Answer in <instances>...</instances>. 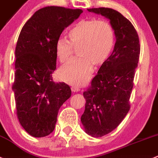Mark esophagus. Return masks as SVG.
Wrapping results in <instances>:
<instances>
[{
    "mask_svg": "<svg viewBox=\"0 0 158 158\" xmlns=\"http://www.w3.org/2000/svg\"><path fill=\"white\" fill-rule=\"evenodd\" d=\"M71 90L73 92H77V91H80V88H78L77 86H75V85H73V86L71 87Z\"/></svg>",
    "mask_w": 158,
    "mask_h": 158,
    "instance_id": "esophagus-1",
    "label": "esophagus"
}]
</instances>
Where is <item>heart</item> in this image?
<instances>
[{
  "instance_id": "1",
  "label": "heart",
  "mask_w": 158,
  "mask_h": 158,
  "mask_svg": "<svg viewBox=\"0 0 158 158\" xmlns=\"http://www.w3.org/2000/svg\"><path fill=\"white\" fill-rule=\"evenodd\" d=\"M70 41L64 38L56 43V54L61 63L70 59L73 48L77 49L79 58L72 60L60 68L61 80L76 85H82L89 79L93 64L102 65L109 58L115 43L113 27L106 20L82 19L68 31Z\"/></svg>"
}]
</instances>
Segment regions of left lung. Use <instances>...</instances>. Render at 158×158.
<instances>
[{"instance_id":"8db88e82","label":"left lung","mask_w":158,"mask_h":158,"mask_svg":"<svg viewBox=\"0 0 158 158\" xmlns=\"http://www.w3.org/2000/svg\"><path fill=\"white\" fill-rule=\"evenodd\" d=\"M88 10L109 19L116 40L112 53L83 93L86 99L81 118L84 128L90 136L101 137L115 130L130 110L140 45L135 28L121 13L108 7Z\"/></svg>"}]
</instances>
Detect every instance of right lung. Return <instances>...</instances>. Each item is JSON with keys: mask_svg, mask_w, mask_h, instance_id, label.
Segmentation results:
<instances>
[{"mask_svg": "<svg viewBox=\"0 0 158 158\" xmlns=\"http://www.w3.org/2000/svg\"><path fill=\"white\" fill-rule=\"evenodd\" d=\"M82 12L81 9L43 7L27 21L18 39L12 89L19 123L34 137L53 131L60 108L71 95L69 85L52 81L56 43Z\"/></svg>", "mask_w": 158, "mask_h": 158, "instance_id": "1", "label": "right lung"}]
</instances>
